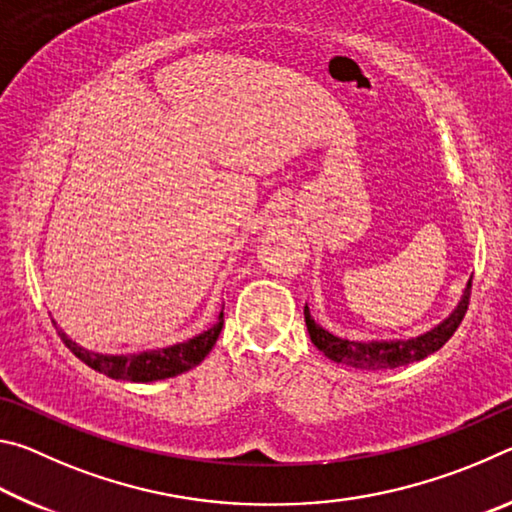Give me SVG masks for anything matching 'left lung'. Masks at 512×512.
<instances>
[{"label": "left lung", "mask_w": 512, "mask_h": 512, "mask_svg": "<svg viewBox=\"0 0 512 512\" xmlns=\"http://www.w3.org/2000/svg\"><path fill=\"white\" fill-rule=\"evenodd\" d=\"M470 293H472V280L467 282V289L463 293V300L458 302L454 314L447 320H443L438 327H433L431 332L415 336L409 341H348L339 339V336L329 334L327 329L316 325V320L311 318L309 309L305 307V323L309 329L311 343L325 354L327 359L336 363H345V366L361 368V370H386V368H402L406 363L420 361L429 357L436 350L452 339L454 332L465 318L467 305H470Z\"/></svg>", "instance_id": "obj_1"}]
</instances>
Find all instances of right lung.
<instances>
[{
    "label": "right lung",
    "mask_w": 512,
    "mask_h": 512,
    "mask_svg": "<svg viewBox=\"0 0 512 512\" xmlns=\"http://www.w3.org/2000/svg\"><path fill=\"white\" fill-rule=\"evenodd\" d=\"M223 327V311L219 314L216 325L207 329V332L194 336L185 343L171 345V348L140 352V354H97L81 348L74 341H69L63 334V329H58L60 339L74 352V357H79L85 366L103 372L110 379H124V381H158L167 377H176L180 372L194 368L201 363L210 350L214 348L216 339H219Z\"/></svg>",
    "instance_id": "1"
}]
</instances>
